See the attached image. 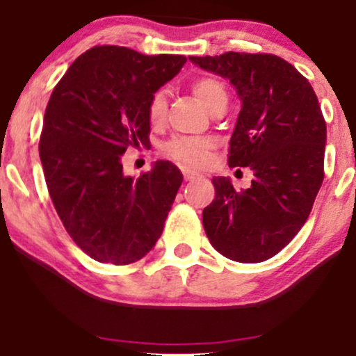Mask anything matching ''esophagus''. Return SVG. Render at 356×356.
Instances as JSON below:
<instances>
[{
	"label": "esophagus",
	"instance_id": "1",
	"mask_svg": "<svg viewBox=\"0 0 356 356\" xmlns=\"http://www.w3.org/2000/svg\"><path fill=\"white\" fill-rule=\"evenodd\" d=\"M199 172H195V170H191V169H186L184 170V179H186V181H192V179H195V177H199Z\"/></svg>",
	"mask_w": 356,
	"mask_h": 356
}]
</instances>
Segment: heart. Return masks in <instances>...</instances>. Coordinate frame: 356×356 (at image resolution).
Here are the masks:
<instances>
[{
  "instance_id": "b5f03b06",
  "label": "heart",
  "mask_w": 356,
  "mask_h": 356,
  "mask_svg": "<svg viewBox=\"0 0 356 356\" xmlns=\"http://www.w3.org/2000/svg\"><path fill=\"white\" fill-rule=\"evenodd\" d=\"M193 95L199 98V102L207 108V111L213 110L215 106L227 105L228 93L225 85L215 77H202L192 83ZM165 113H168V97L165 92L159 90L151 97L147 105V118L152 126H159L164 123ZM213 143L209 138L200 136H175L165 145V152L172 159L186 165H200L205 163L207 154Z\"/></svg>"
}]
</instances>
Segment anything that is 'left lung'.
<instances>
[{"label": "left lung", "mask_w": 356, "mask_h": 356, "mask_svg": "<svg viewBox=\"0 0 356 356\" xmlns=\"http://www.w3.org/2000/svg\"><path fill=\"white\" fill-rule=\"evenodd\" d=\"M188 58L235 87L241 110L228 164L254 175L240 192L228 177H213L215 200L202 213L205 233L225 258L261 263L298 235L322 186L327 126L317 95L273 54Z\"/></svg>", "instance_id": "obj_1"}]
</instances>
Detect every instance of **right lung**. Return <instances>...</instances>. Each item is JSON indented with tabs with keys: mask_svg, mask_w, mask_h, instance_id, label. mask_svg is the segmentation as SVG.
Instances as JSON below:
<instances>
[{
	"mask_svg": "<svg viewBox=\"0 0 356 356\" xmlns=\"http://www.w3.org/2000/svg\"><path fill=\"white\" fill-rule=\"evenodd\" d=\"M186 62L97 46L75 58L54 88L39 143L44 177L67 233L95 261L134 263L163 233L182 172L156 161L134 179L124 175L121 157L149 145L151 97Z\"/></svg>",
	"mask_w": 356,
	"mask_h": 356,
	"instance_id": "add662e5",
	"label": "right lung"
}]
</instances>
